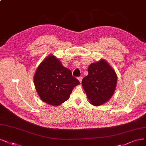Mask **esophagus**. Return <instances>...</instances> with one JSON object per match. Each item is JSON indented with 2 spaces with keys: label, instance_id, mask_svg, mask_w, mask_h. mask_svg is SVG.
Instances as JSON below:
<instances>
[{
  "label": "esophagus",
  "instance_id": "34e87169",
  "mask_svg": "<svg viewBox=\"0 0 146 146\" xmlns=\"http://www.w3.org/2000/svg\"><path fill=\"white\" fill-rule=\"evenodd\" d=\"M78 80H79L80 83H81V82H82V76H80V77H79V78H78Z\"/></svg>",
  "mask_w": 146,
  "mask_h": 146
}]
</instances>
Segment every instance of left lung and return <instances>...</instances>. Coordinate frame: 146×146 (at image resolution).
<instances>
[{"mask_svg": "<svg viewBox=\"0 0 146 146\" xmlns=\"http://www.w3.org/2000/svg\"><path fill=\"white\" fill-rule=\"evenodd\" d=\"M88 72V74L82 80V85L90 103L96 106L103 105L114 93L117 74L104 59L91 64Z\"/></svg>", "mask_w": 146, "mask_h": 146, "instance_id": "obj_1", "label": "left lung"}]
</instances>
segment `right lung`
<instances>
[{"label": "right lung", "mask_w": 146, "mask_h": 146, "mask_svg": "<svg viewBox=\"0 0 146 146\" xmlns=\"http://www.w3.org/2000/svg\"><path fill=\"white\" fill-rule=\"evenodd\" d=\"M40 99L48 105L58 106L69 99L73 88L80 84L71 70L64 67L55 56L49 55L38 67L34 77Z\"/></svg>", "instance_id": "right-lung-1"}]
</instances>
